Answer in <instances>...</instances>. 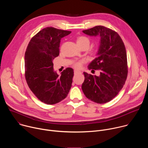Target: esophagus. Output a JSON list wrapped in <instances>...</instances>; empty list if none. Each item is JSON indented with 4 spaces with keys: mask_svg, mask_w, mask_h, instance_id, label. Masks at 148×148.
<instances>
[{
    "mask_svg": "<svg viewBox=\"0 0 148 148\" xmlns=\"http://www.w3.org/2000/svg\"><path fill=\"white\" fill-rule=\"evenodd\" d=\"M74 74H75V75H77V74H80L82 73L80 71H78V70H74Z\"/></svg>",
    "mask_w": 148,
    "mask_h": 148,
    "instance_id": "1",
    "label": "esophagus"
}]
</instances>
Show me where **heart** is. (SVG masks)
<instances>
[{"instance_id":"1","label":"heart","mask_w":148,"mask_h":148,"mask_svg":"<svg viewBox=\"0 0 148 148\" xmlns=\"http://www.w3.org/2000/svg\"><path fill=\"white\" fill-rule=\"evenodd\" d=\"M77 44L78 45V46L80 47H82L85 46H88V47H89L90 40L88 39V37H87L86 36H79L77 38ZM84 60L76 61L73 64V67L77 69H81L82 67V64H84Z\"/></svg>"}]
</instances>
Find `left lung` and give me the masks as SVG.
<instances>
[{
  "label": "left lung",
  "instance_id": "obj_1",
  "mask_svg": "<svg viewBox=\"0 0 148 148\" xmlns=\"http://www.w3.org/2000/svg\"><path fill=\"white\" fill-rule=\"evenodd\" d=\"M82 32L101 37L97 57L88 67L89 70H99L100 75L84 72L85 79L81 87L82 91L94 102L107 103L117 95L127 78V56L124 43L116 32L102 26Z\"/></svg>",
  "mask_w": 148,
  "mask_h": 148
}]
</instances>
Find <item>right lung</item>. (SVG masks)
I'll return each mask as SVG.
<instances>
[{
  "label": "right lung",
  "instance_id": "right-lung-1",
  "mask_svg": "<svg viewBox=\"0 0 148 148\" xmlns=\"http://www.w3.org/2000/svg\"><path fill=\"white\" fill-rule=\"evenodd\" d=\"M71 33L52 27L45 28L32 38L25 52L27 85L40 101L48 105L66 98L72 86L73 69L67 68L59 76L53 70V63L59 55L61 38Z\"/></svg>",
  "mask_w": 148,
  "mask_h": 148
}]
</instances>
